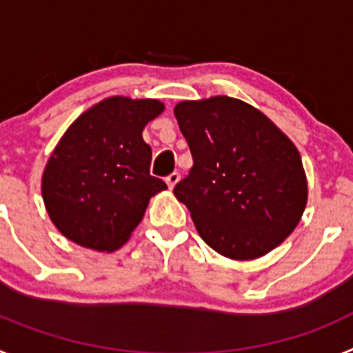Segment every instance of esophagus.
<instances>
[{"mask_svg":"<svg viewBox=\"0 0 353 353\" xmlns=\"http://www.w3.org/2000/svg\"><path fill=\"white\" fill-rule=\"evenodd\" d=\"M179 180H180V174L176 173V171H173V173L168 174V176H166L168 187H170V189H173V187L176 185V183H179Z\"/></svg>","mask_w":353,"mask_h":353,"instance_id":"esophagus-1","label":"esophagus"}]
</instances>
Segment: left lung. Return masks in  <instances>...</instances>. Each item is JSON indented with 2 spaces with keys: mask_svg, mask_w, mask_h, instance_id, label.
Segmentation results:
<instances>
[{
  "mask_svg": "<svg viewBox=\"0 0 353 353\" xmlns=\"http://www.w3.org/2000/svg\"><path fill=\"white\" fill-rule=\"evenodd\" d=\"M192 155L173 192L199 236L232 260H254L295 230L307 201L301 154L256 108L210 97L174 105Z\"/></svg>",
  "mask_w": 353,
  "mask_h": 353,
  "instance_id": "obj_1",
  "label": "left lung"
}]
</instances>
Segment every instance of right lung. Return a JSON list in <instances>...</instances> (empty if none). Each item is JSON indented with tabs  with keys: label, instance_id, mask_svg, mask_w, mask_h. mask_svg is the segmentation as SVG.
<instances>
[{
	"label": "right lung",
	"instance_id": "1",
	"mask_svg": "<svg viewBox=\"0 0 353 353\" xmlns=\"http://www.w3.org/2000/svg\"><path fill=\"white\" fill-rule=\"evenodd\" d=\"M162 111L154 99L109 97L68 127L42 174L43 203L61 235L101 252L129 240L150 198L168 189L150 174L152 148L143 141Z\"/></svg>",
	"mask_w": 353,
	"mask_h": 353
}]
</instances>
